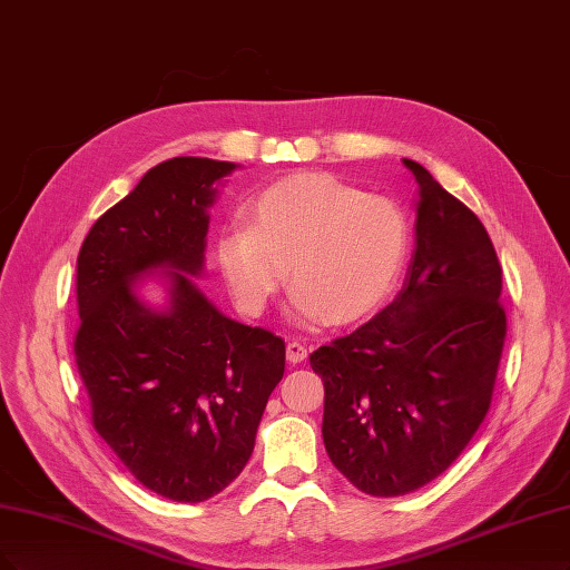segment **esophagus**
<instances>
[{"label":"esophagus","mask_w":570,"mask_h":570,"mask_svg":"<svg viewBox=\"0 0 570 570\" xmlns=\"http://www.w3.org/2000/svg\"><path fill=\"white\" fill-rule=\"evenodd\" d=\"M285 353H287V361H289L292 365L304 363V361L308 358V351H306V346H304V344H299V342H289Z\"/></svg>","instance_id":"esophagus-1"}]
</instances>
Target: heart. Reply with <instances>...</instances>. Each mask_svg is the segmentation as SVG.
<instances>
[{
	"mask_svg": "<svg viewBox=\"0 0 570 570\" xmlns=\"http://www.w3.org/2000/svg\"><path fill=\"white\" fill-rule=\"evenodd\" d=\"M247 226L219 235L217 262L233 299L262 313L287 281L294 318L351 325L396 287L410 254V222L389 198L330 174H294L254 195Z\"/></svg>",
	"mask_w": 570,
	"mask_h": 570,
	"instance_id": "obj_1",
	"label": "heart"
}]
</instances>
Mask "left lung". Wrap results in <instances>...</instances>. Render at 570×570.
Masks as SVG:
<instances>
[{
	"label": "left lung",
	"mask_w": 570,
	"mask_h": 570,
	"mask_svg": "<svg viewBox=\"0 0 570 570\" xmlns=\"http://www.w3.org/2000/svg\"><path fill=\"white\" fill-rule=\"evenodd\" d=\"M415 252L399 297L311 353L325 386L323 443L375 498L426 485L453 464L493 399L507 335L502 266L476 214L422 165Z\"/></svg>",
	"instance_id": "1"
}]
</instances>
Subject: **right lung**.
I'll return each instance as SVG.
<instances>
[{
  "mask_svg": "<svg viewBox=\"0 0 570 570\" xmlns=\"http://www.w3.org/2000/svg\"><path fill=\"white\" fill-rule=\"evenodd\" d=\"M235 167L160 163L77 257L75 363L94 429L136 481L174 502H205L238 479L285 372L281 337L226 318L186 276L203 273L214 184ZM153 267L173 268L165 312L135 297Z\"/></svg>",
  "mask_w": 570,
  "mask_h": 570,
  "instance_id": "right-lung-1",
  "label": "right lung"
}]
</instances>
